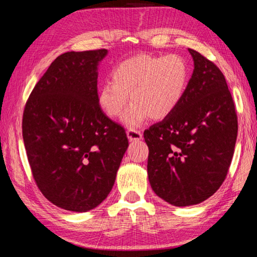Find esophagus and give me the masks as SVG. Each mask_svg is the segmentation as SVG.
<instances>
[{"mask_svg":"<svg viewBox=\"0 0 257 257\" xmlns=\"http://www.w3.org/2000/svg\"><path fill=\"white\" fill-rule=\"evenodd\" d=\"M127 136L130 142H138L141 141L143 137V134L136 129H128L127 130Z\"/></svg>","mask_w":257,"mask_h":257,"instance_id":"34e87169","label":"esophagus"}]
</instances>
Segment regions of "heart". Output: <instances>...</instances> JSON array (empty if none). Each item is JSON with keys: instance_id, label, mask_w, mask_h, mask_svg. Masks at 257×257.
Returning <instances> with one entry per match:
<instances>
[{"instance_id": "heart-1", "label": "heart", "mask_w": 257, "mask_h": 257, "mask_svg": "<svg viewBox=\"0 0 257 257\" xmlns=\"http://www.w3.org/2000/svg\"><path fill=\"white\" fill-rule=\"evenodd\" d=\"M190 68L179 54L136 55L124 60L98 89V104L110 118L124 113L123 123L137 127L149 118L163 120L179 106L189 84Z\"/></svg>"}]
</instances>
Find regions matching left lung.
I'll use <instances>...</instances> for the list:
<instances>
[{"mask_svg": "<svg viewBox=\"0 0 257 257\" xmlns=\"http://www.w3.org/2000/svg\"><path fill=\"white\" fill-rule=\"evenodd\" d=\"M194 71L173 113L144 132L152 189L175 206L196 205L211 197L227 176L238 122L223 73L188 49Z\"/></svg>", "mask_w": 257, "mask_h": 257, "instance_id": "obj_1", "label": "left lung"}]
</instances>
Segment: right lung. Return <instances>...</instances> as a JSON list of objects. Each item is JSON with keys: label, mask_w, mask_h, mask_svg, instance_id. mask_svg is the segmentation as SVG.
Segmentation results:
<instances>
[{"label": "right lung", "mask_w": 257, "mask_h": 257, "mask_svg": "<svg viewBox=\"0 0 257 257\" xmlns=\"http://www.w3.org/2000/svg\"><path fill=\"white\" fill-rule=\"evenodd\" d=\"M107 50L58 56L26 103L23 137L42 194L58 207L87 212L110 194L125 151L123 127L97 99L98 64Z\"/></svg>", "instance_id": "add662e5"}]
</instances>
